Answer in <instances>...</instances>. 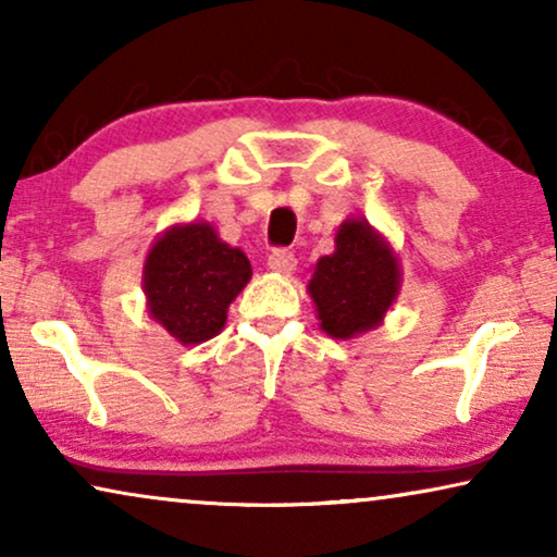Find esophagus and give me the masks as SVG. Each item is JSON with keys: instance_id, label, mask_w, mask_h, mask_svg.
<instances>
[{"instance_id": "1", "label": "esophagus", "mask_w": 557, "mask_h": 557, "mask_svg": "<svg viewBox=\"0 0 557 557\" xmlns=\"http://www.w3.org/2000/svg\"><path fill=\"white\" fill-rule=\"evenodd\" d=\"M269 269L278 271V273H292L296 269V258L292 250H286V248L273 250V253L269 256Z\"/></svg>"}]
</instances>
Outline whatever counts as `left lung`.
<instances>
[{
  "mask_svg": "<svg viewBox=\"0 0 557 557\" xmlns=\"http://www.w3.org/2000/svg\"><path fill=\"white\" fill-rule=\"evenodd\" d=\"M334 253L317 261L309 296L319 326L334 339H352L383 324L398 299V256L368 220L349 218L339 225Z\"/></svg>",
  "mask_w": 557,
  "mask_h": 557,
  "instance_id": "1",
  "label": "left lung"
}]
</instances>
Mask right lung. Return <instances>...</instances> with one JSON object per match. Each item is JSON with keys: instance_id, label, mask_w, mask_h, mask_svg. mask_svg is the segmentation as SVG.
I'll return each mask as SVG.
<instances>
[{"instance_id": "1", "label": "right lung", "mask_w": 557, "mask_h": 557, "mask_svg": "<svg viewBox=\"0 0 557 557\" xmlns=\"http://www.w3.org/2000/svg\"><path fill=\"white\" fill-rule=\"evenodd\" d=\"M250 273L246 253L220 240L210 223L172 225L144 263L149 314L182 345H200L223 330Z\"/></svg>"}]
</instances>
